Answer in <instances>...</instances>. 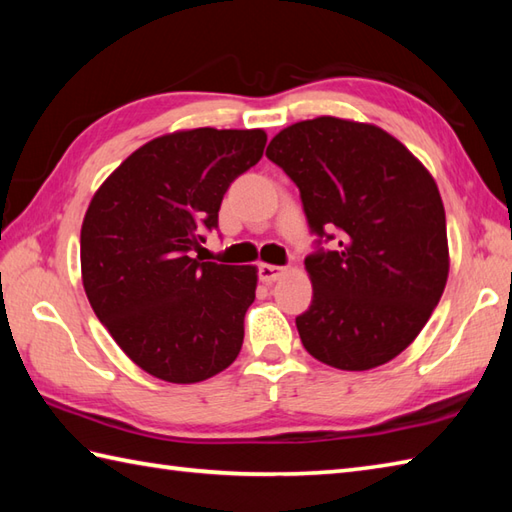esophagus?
Listing matches in <instances>:
<instances>
[{"label": "esophagus", "mask_w": 512, "mask_h": 512, "mask_svg": "<svg viewBox=\"0 0 512 512\" xmlns=\"http://www.w3.org/2000/svg\"><path fill=\"white\" fill-rule=\"evenodd\" d=\"M284 273H286L284 266H275V264L259 266V279H262L264 284H273V281H277Z\"/></svg>", "instance_id": "obj_1"}]
</instances>
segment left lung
<instances>
[{"label": "left lung", "mask_w": 512, "mask_h": 512, "mask_svg": "<svg viewBox=\"0 0 512 512\" xmlns=\"http://www.w3.org/2000/svg\"><path fill=\"white\" fill-rule=\"evenodd\" d=\"M268 160L297 184L314 239L297 317L317 361L363 372L416 339L447 286V217L431 173L376 125L319 116L279 132ZM337 239L334 251L324 244Z\"/></svg>", "instance_id": "left-lung-1"}]
</instances>
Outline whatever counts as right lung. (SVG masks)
Returning <instances> with one entry per match:
<instances>
[{
	"instance_id": "add662e5",
	"label": "right lung",
	"mask_w": 512,
	"mask_h": 512,
	"mask_svg": "<svg viewBox=\"0 0 512 512\" xmlns=\"http://www.w3.org/2000/svg\"><path fill=\"white\" fill-rule=\"evenodd\" d=\"M264 147L262 129L167 134L136 149L94 193L81 228L85 295L147 374L200 383L242 350L257 268L202 262L191 250L215 231L224 193Z\"/></svg>"
}]
</instances>
